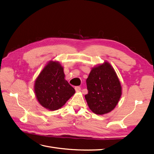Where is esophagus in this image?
<instances>
[{"label": "esophagus", "mask_w": 154, "mask_h": 154, "mask_svg": "<svg viewBox=\"0 0 154 154\" xmlns=\"http://www.w3.org/2000/svg\"><path fill=\"white\" fill-rule=\"evenodd\" d=\"M75 91H77V92H78V91H80L81 87L79 86H77V87H75Z\"/></svg>", "instance_id": "obj_1"}]
</instances>
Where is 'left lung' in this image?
I'll use <instances>...</instances> for the list:
<instances>
[{"label":"left lung","mask_w":154,"mask_h":154,"mask_svg":"<svg viewBox=\"0 0 154 154\" xmlns=\"http://www.w3.org/2000/svg\"><path fill=\"white\" fill-rule=\"evenodd\" d=\"M86 82L88 94L85 97L94 113L106 114L115 108L122 88L116 72L108 62L93 68Z\"/></svg>","instance_id":"1"}]
</instances>
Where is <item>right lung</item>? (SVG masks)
Masks as SVG:
<instances>
[{"label":"right lung","instance_id":"1","mask_svg":"<svg viewBox=\"0 0 154 154\" xmlns=\"http://www.w3.org/2000/svg\"><path fill=\"white\" fill-rule=\"evenodd\" d=\"M34 91L38 102L50 110L60 109L75 92L65 79L63 67L58 62L52 61L35 80Z\"/></svg>","mask_w":154,"mask_h":154}]
</instances>
